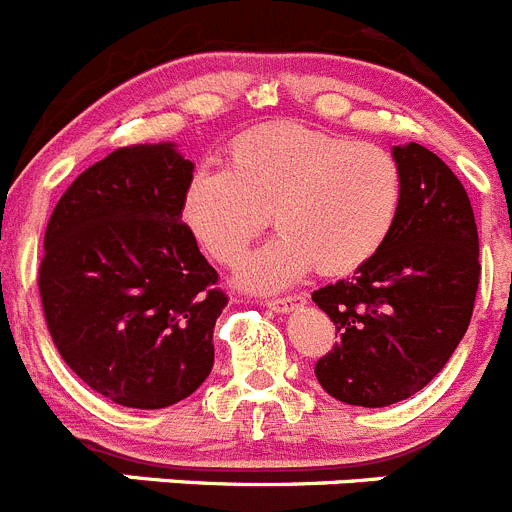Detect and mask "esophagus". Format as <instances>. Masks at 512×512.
Listing matches in <instances>:
<instances>
[{
    "label": "esophagus",
    "mask_w": 512,
    "mask_h": 512,
    "mask_svg": "<svg viewBox=\"0 0 512 512\" xmlns=\"http://www.w3.org/2000/svg\"><path fill=\"white\" fill-rule=\"evenodd\" d=\"M307 302V297H302V294H294V297H279V299H266V307L274 309V312H292L294 307H299V304Z\"/></svg>",
    "instance_id": "obj_1"
}]
</instances>
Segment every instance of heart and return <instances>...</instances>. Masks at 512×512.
Wrapping results in <instances>:
<instances>
[{
  "label": "heart",
  "instance_id": "obj_1",
  "mask_svg": "<svg viewBox=\"0 0 512 512\" xmlns=\"http://www.w3.org/2000/svg\"><path fill=\"white\" fill-rule=\"evenodd\" d=\"M403 172L388 149L302 124H271L233 142L225 170L200 167L180 218L210 259L231 266L271 223L281 231L238 269L256 292L289 287L309 269L353 274L391 238Z\"/></svg>",
  "mask_w": 512,
  "mask_h": 512
}]
</instances>
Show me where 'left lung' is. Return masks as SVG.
<instances>
[{"instance_id": "left-lung-1", "label": "left lung", "mask_w": 512, "mask_h": 512, "mask_svg": "<svg viewBox=\"0 0 512 512\" xmlns=\"http://www.w3.org/2000/svg\"><path fill=\"white\" fill-rule=\"evenodd\" d=\"M403 205L386 246L353 279L312 302L340 340L314 365L320 386L350 406L381 409L434 381L470 327L480 238L462 182L421 144L393 147Z\"/></svg>"}]
</instances>
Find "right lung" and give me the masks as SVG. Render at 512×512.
Segmentation results:
<instances>
[{
  "label": "right lung",
  "mask_w": 512,
  "mask_h": 512,
  "mask_svg": "<svg viewBox=\"0 0 512 512\" xmlns=\"http://www.w3.org/2000/svg\"><path fill=\"white\" fill-rule=\"evenodd\" d=\"M192 170L175 144L119 147L75 177L45 231L37 284L55 348L129 409L172 406L213 368L228 297L180 220Z\"/></svg>",
  "instance_id": "1"
}]
</instances>
